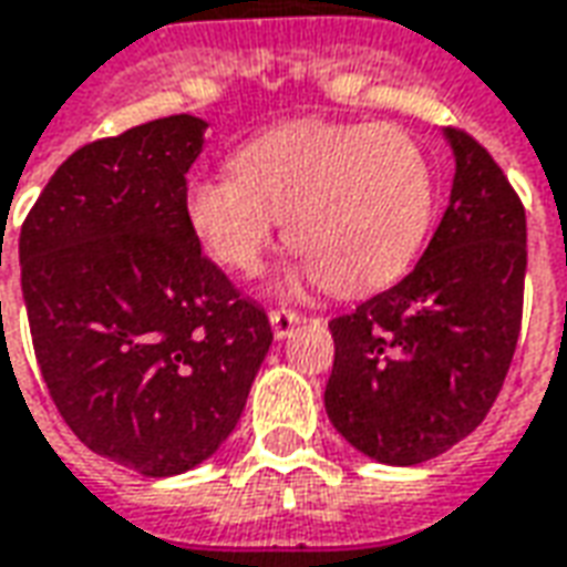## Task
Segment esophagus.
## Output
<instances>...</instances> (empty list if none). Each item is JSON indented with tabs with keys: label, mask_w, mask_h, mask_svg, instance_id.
<instances>
[{
	"label": "esophagus",
	"mask_w": 567,
	"mask_h": 567,
	"mask_svg": "<svg viewBox=\"0 0 567 567\" xmlns=\"http://www.w3.org/2000/svg\"><path fill=\"white\" fill-rule=\"evenodd\" d=\"M300 312L297 310H288V307H276V310H270V324H272V334L276 338H288L291 331H295L297 324H300Z\"/></svg>",
	"instance_id": "esophagus-1"
}]
</instances>
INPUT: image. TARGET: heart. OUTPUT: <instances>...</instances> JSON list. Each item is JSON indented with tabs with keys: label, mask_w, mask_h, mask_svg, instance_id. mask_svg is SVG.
Segmentation results:
<instances>
[{
	"label": "heart",
	"mask_w": 567,
	"mask_h": 567,
	"mask_svg": "<svg viewBox=\"0 0 567 567\" xmlns=\"http://www.w3.org/2000/svg\"><path fill=\"white\" fill-rule=\"evenodd\" d=\"M236 172L196 177L184 212L205 251L255 272L276 224L334 295L393 282L421 251L435 215V172L395 125L288 122L245 141Z\"/></svg>",
	"instance_id": "1"
}]
</instances>
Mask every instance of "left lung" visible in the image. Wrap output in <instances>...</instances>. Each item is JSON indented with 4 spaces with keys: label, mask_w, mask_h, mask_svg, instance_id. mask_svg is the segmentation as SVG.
Here are the masks:
<instances>
[{
    "label": "left lung",
    "mask_w": 567,
    "mask_h": 567,
    "mask_svg": "<svg viewBox=\"0 0 567 567\" xmlns=\"http://www.w3.org/2000/svg\"><path fill=\"white\" fill-rule=\"evenodd\" d=\"M449 141L451 202L417 267L328 322L324 411L352 449L393 466L433 461L485 421L522 331L525 205L473 134Z\"/></svg>",
    "instance_id": "left-lung-1"
}]
</instances>
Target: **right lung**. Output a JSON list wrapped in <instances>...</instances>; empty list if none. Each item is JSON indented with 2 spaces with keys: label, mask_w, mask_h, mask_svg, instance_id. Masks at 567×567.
Masks as SVG:
<instances>
[{
  "label": "right lung",
  "mask_w": 567,
  "mask_h": 567,
  "mask_svg": "<svg viewBox=\"0 0 567 567\" xmlns=\"http://www.w3.org/2000/svg\"><path fill=\"white\" fill-rule=\"evenodd\" d=\"M202 132L181 113L79 146L21 227L23 303L54 405L94 454L153 478L220 449L272 343L267 312L189 229Z\"/></svg>",
  "instance_id": "right-lung-1"
}]
</instances>
